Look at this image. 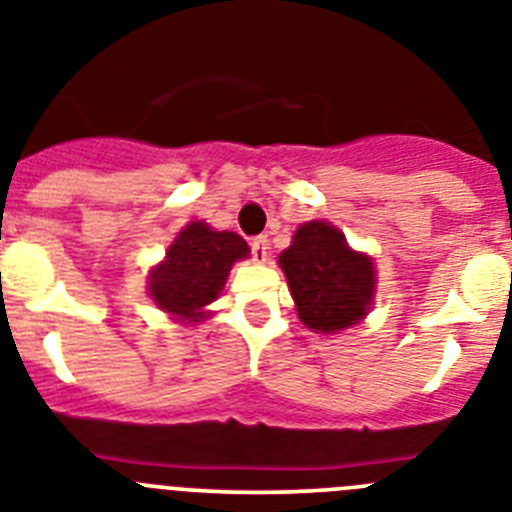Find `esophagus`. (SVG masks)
I'll use <instances>...</instances> for the list:
<instances>
[{"label": "esophagus", "instance_id": "esophagus-1", "mask_svg": "<svg viewBox=\"0 0 512 512\" xmlns=\"http://www.w3.org/2000/svg\"><path fill=\"white\" fill-rule=\"evenodd\" d=\"M252 257H255L257 262H265L268 260V237L262 234V237H255L252 239Z\"/></svg>", "mask_w": 512, "mask_h": 512}]
</instances>
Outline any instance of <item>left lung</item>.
I'll use <instances>...</instances> for the list:
<instances>
[{
    "label": "left lung",
    "instance_id": "1",
    "mask_svg": "<svg viewBox=\"0 0 512 512\" xmlns=\"http://www.w3.org/2000/svg\"><path fill=\"white\" fill-rule=\"evenodd\" d=\"M278 265L286 273L299 319L311 332L348 330L373 304V260L348 247V239L330 221H309L293 234Z\"/></svg>",
    "mask_w": 512,
    "mask_h": 512
}]
</instances>
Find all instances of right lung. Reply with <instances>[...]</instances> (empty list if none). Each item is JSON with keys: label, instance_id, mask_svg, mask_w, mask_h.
Instances as JSON below:
<instances>
[{"label": "right lung", "instance_id": "right-lung-1", "mask_svg": "<svg viewBox=\"0 0 512 512\" xmlns=\"http://www.w3.org/2000/svg\"><path fill=\"white\" fill-rule=\"evenodd\" d=\"M250 247L234 231H216L206 221H190L170 244L167 257L149 273V296L180 322H203L206 306L219 299L226 275Z\"/></svg>", "mask_w": 512, "mask_h": 512}]
</instances>
